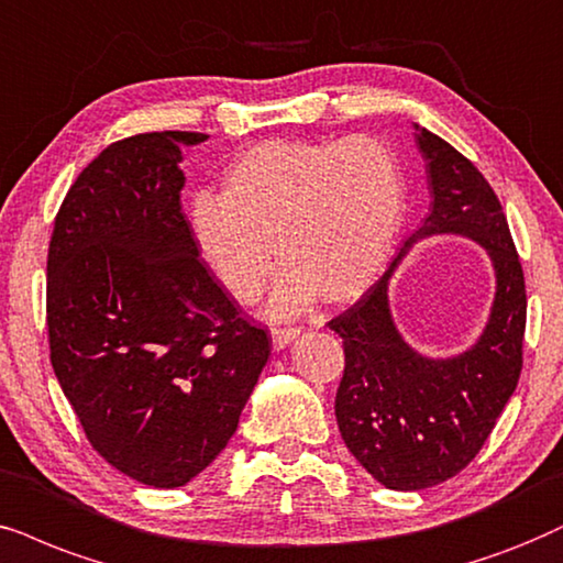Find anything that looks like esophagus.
<instances>
[{
    "instance_id": "34e87169",
    "label": "esophagus",
    "mask_w": 563,
    "mask_h": 563,
    "mask_svg": "<svg viewBox=\"0 0 563 563\" xmlns=\"http://www.w3.org/2000/svg\"><path fill=\"white\" fill-rule=\"evenodd\" d=\"M301 334L298 327H275L273 330V347L275 351H283V347H288L294 340Z\"/></svg>"
}]
</instances>
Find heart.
<instances>
[{
	"label": "heart",
	"instance_id": "obj_1",
	"mask_svg": "<svg viewBox=\"0 0 563 563\" xmlns=\"http://www.w3.org/2000/svg\"><path fill=\"white\" fill-rule=\"evenodd\" d=\"M408 216L400 158L374 137L267 140L225 170L223 195L189 205L199 260L231 298L254 303L277 260L275 317L298 314L319 296L351 303L379 280Z\"/></svg>",
	"mask_w": 563,
	"mask_h": 563
}]
</instances>
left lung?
I'll use <instances>...</instances> for the list:
<instances>
[{
	"instance_id": "obj_1",
	"label": "left lung",
	"mask_w": 563,
	"mask_h": 563,
	"mask_svg": "<svg viewBox=\"0 0 563 563\" xmlns=\"http://www.w3.org/2000/svg\"><path fill=\"white\" fill-rule=\"evenodd\" d=\"M431 208L382 280L334 317L345 372L334 416L345 446L374 481L393 490L444 483L486 444L517 389L528 317L525 275L507 216L490 184L450 142L416 124ZM431 235H460L487 249L497 290L479 340L454 356H426L394 322L388 280L409 249Z\"/></svg>"
}]
</instances>
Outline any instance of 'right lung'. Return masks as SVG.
I'll return each instance as SVG.
<instances>
[{
  "instance_id": "obj_1",
  "label": "right lung",
  "mask_w": 563,
  "mask_h": 563,
  "mask_svg": "<svg viewBox=\"0 0 563 563\" xmlns=\"http://www.w3.org/2000/svg\"><path fill=\"white\" fill-rule=\"evenodd\" d=\"M205 140L113 142L69 187L48 244L56 379L92 450L153 488L187 486L225 450L269 358L181 212V147Z\"/></svg>"
}]
</instances>
